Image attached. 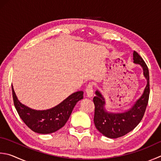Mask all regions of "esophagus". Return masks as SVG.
Instances as JSON below:
<instances>
[{"label": "esophagus", "instance_id": "1", "mask_svg": "<svg viewBox=\"0 0 161 161\" xmlns=\"http://www.w3.org/2000/svg\"><path fill=\"white\" fill-rule=\"evenodd\" d=\"M86 96L89 97H91L93 96V84L92 83H89L87 85V86L86 88Z\"/></svg>", "mask_w": 161, "mask_h": 161}]
</instances>
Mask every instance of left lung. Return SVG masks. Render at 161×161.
I'll return each mask as SVG.
<instances>
[{
    "label": "left lung",
    "instance_id": "obj_1",
    "mask_svg": "<svg viewBox=\"0 0 161 161\" xmlns=\"http://www.w3.org/2000/svg\"><path fill=\"white\" fill-rule=\"evenodd\" d=\"M133 62L143 68L144 76L147 81L144 93L134 105L127 111L121 113H112L105 109V101L102 94L96 91L93 101L95 105L94 124L100 133L109 138H118L126 135L139 124L142 119L149 97V69L143 58L134 51Z\"/></svg>",
    "mask_w": 161,
    "mask_h": 161
}]
</instances>
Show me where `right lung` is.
Segmentation results:
<instances>
[{
  "label": "right lung",
  "instance_id": "1",
  "mask_svg": "<svg viewBox=\"0 0 161 161\" xmlns=\"http://www.w3.org/2000/svg\"><path fill=\"white\" fill-rule=\"evenodd\" d=\"M12 97L16 109L25 124L35 133L49 134L64 126L77 103L83 99L84 92L71 94L59 105L47 110H36L21 104L17 99L12 86Z\"/></svg>",
  "mask_w": 161,
  "mask_h": 161
}]
</instances>
